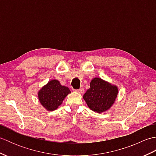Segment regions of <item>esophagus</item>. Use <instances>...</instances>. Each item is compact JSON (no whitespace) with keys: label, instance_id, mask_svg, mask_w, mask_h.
I'll return each instance as SVG.
<instances>
[{"label":"esophagus","instance_id":"esophagus-1","mask_svg":"<svg viewBox=\"0 0 156 156\" xmlns=\"http://www.w3.org/2000/svg\"><path fill=\"white\" fill-rule=\"evenodd\" d=\"M76 92H78V93H79V94H82L84 92V89L83 88H80L79 89V90H76Z\"/></svg>","mask_w":156,"mask_h":156}]
</instances>
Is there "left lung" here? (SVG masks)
I'll use <instances>...</instances> for the list:
<instances>
[{"mask_svg": "<svg viewBox=\"0 0 156 156\" xmlns=\"http://www.w3.org/2000/svg\"><path fill=\"white\" fill-rule=\"evenodd\" d=\"M118 92L119 88L115 84L96 77L91 80L90 88L86 92L83 98L92 111L102 113L114 105Z\"/></svg>", "mask_w": 156, "mask_h": 156, "instance_id": "8db88e82", "label": "left lung"}]
</instances>
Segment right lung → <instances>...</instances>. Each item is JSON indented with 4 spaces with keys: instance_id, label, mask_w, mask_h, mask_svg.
Masks as SVG:
<instances>
[{
    "instance_id": "right-lung-1",
    "label": "right lung",
    "mask_w": 156,
    "mask_h": 156,
    "mask_svg": "<svg viewBox=\"0 0 156 156\" xmlns=\"http://www.w3.org/2000/svg\"><path fill=\"white\" fill-rule=\"evenodd\" d=\"M69 89L62 86L59 80H51L41 87L37 92V97L40 104L46 111H52L60 106L63 101L70 94Z\"/></svg>"
}]
</instances>
